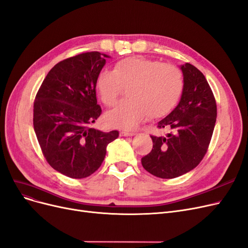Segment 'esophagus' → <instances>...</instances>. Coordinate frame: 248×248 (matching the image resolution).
Wrapping results in <instances>:
<instances>
[{
    "label": "esophagus",
    "mask_w": 248,
    "mask_h": 248,
    "mask_svg": "<svg viewBox=\"0 0 248 248\" xmlns=\"http://www.w3.org/2000/svg\"><path fill=\"white\" fill-rule=\"evenodd\" d=\"M120 135L121 136H133V135H135V133L134 132H129V131H121Z\"/></svg>",
    "instance_id": "obj_1"
}]
</instances>
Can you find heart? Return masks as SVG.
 Listing matches in <instances>:
<instances>
[{
	"label": "heart",
	"mask_w": 248,
	"mask_h": 248,
	"mask_svg": "<svg viewBox=\"0 0 248 248\" xmlns=\"http://www.w3.org/2000/svg\"><path fill=\"white\" fill-rule=\"evenodd\" d=\"M95 87L107 107L116 104L124 88L129 99L121 101L107 113L106 121L113 127L131 130L144 118L158 119L176 106L184 89L183 75L176 66L142 57L118 62L113 71L98 74Z\"/></svg>",
	"instance_id": "1"
}]
</instances>
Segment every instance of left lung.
<instances>
[{"mask_svg": "<svg viewBox=\"0 0 248 248\" xmlns=\"http://www.w3.org/2000/svg\"><path fill=\"white\" fill-rule=\"evenodd\" d=\"M184 89L181 100L158 123L165 136L151 135L153 149L141 158L143 168L161 178L191 171L205 156L217 121V102L207 80L194 65H181Z\"/></svg>", "mask_w": 248, "mask_h": 248, "instance_id": "1", "label": "left lung"}]
</instances>
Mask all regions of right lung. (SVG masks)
<instances>
[{
  "label": "right lung",
  "mask_w": 248,
  "mask_h": 248,
  "mask_svg": "<svg viewBox=\"0 0 248 248\" xmlns=\"http://www.w3.org/2000/svg\"><path fill=\"white\" fill-rule=\"evenodd\" d=\"M107 54L97 51L66 58L43 81L33 102V129L49 165L72 178L100 167L107 147L119 132L92 128L101 114L95 82Z\"/></svg>",
  "instance_id": "obj_1"
}]
</instances>
